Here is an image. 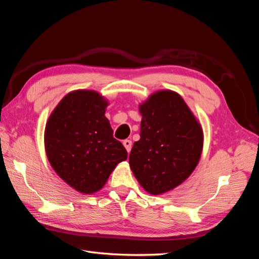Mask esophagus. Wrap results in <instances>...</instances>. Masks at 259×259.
Wrapping results in <instances>:
<instances>
[{
  "instance_id": "obj_1",
  "label": "esophagus",
  "mask_w": 259,
  "mask_h": 259,
  "mask_svg": "<svg viewBox=\"0 0 259 259\" xmlns=\"http://www.w3.org/2000/svg\"><path fill=\"white\" fill-rule=\"evenodd\" d=\"M123 146L125 147V149H126V151L130 152L131 149H132V140L130 139H125L123 142Z\"/></svg>"
}]
</instances>
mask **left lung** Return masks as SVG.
Returning <instances> with one entry per match:
<instances>
[{"label": "left lung", "mask_w": 259, "mask_h": 259, "mask_svg": "<svg viewBox=\"0 0 259 259\" xmlns=\"http://www.w3.org/2000/svg\"><path fill=\"white\" fill-rule=\"evenodd\" d=\"M140 139L130 165L144 189L161 194L186 180L200 160L203 134L184 99L170 91L153 94L140 106Z\"/></svg>", "instance_id": "1"}]
</instances>
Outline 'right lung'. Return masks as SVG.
Listing matches in <instances>:
<instances>
[{
  "label": "right lung",
  "instance_id": "right-lung-1",
  "mask_svg": "<svg viewBox=\"0 0 259 259\" xmlns=\"http://www.w3.org/2000/svg\"><path fill=\"white\" fill-rule=\"evenodd\" d=\"M107 103L92 91H76L62 99L45 127V149L55 171L83 193L103 188L127 151L113 137L105 116Z\"/></svg>",
  "mask_w": 259,
  "mask_h": 259
}]
</instances>
